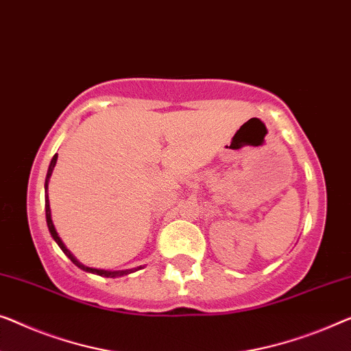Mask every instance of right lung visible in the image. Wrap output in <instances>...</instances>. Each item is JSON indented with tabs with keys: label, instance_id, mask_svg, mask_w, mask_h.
<instances>
[{
	"label": "right lung",
	"instance_id": "right-lung-1",
	"mask_svg": "<svg viewBox=\"0 0 351 351\" xmlns=\"http://www.w3.org/2000/svg\"><path fill=\"white\" fill-rule=\"evenodd\" d=\"M57 158H58V155H53L52 161H50V166H49V171H47V177H45V193H47V184H49V179H50V176H52V171H53V167H55V163H57ZM45 220H47V226H49V231H50V234H52V237L55 239V242L58 243V247L62 248L64 255L68 256L69 260L75 264V266L82 269V271H87V272L98 274V276H103V277H120V276H126V274L133 272V269H130V271H115V272H110V271H101V269H91V267L84 266L82 263H79L77 260H75L73 253H71V252L68 250V248H66V245H64V243H63V241H62V239H60V236H58L57 230H55V226H53V223H52V218H50L49 196H45Z\"/></svg>",
	"mask_w": 351,
	"mask_h": 351
}]
</instances>
